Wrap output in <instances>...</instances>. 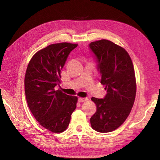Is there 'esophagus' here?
Listing matches in <instances>:
<instances>
[{
    "label": "esophagus",
    "mask_w": 160,
    "mask_h": 160,
    "mask_svg": "<svg viewBox=\"0 0 160 160\" xmlns=\"http://www.w3.org/2000/svg\"><path fill=\"white\" fill-rule=\"evenodd\" d=\"M88 100V98H82V97H79L78 98V102H84Z\"/></svg>",
    "instance_id": "1"
}]
</instances>
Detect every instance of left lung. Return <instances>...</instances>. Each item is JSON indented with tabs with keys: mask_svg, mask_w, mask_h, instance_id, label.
Here are the masks:
<instances>
[{
	"mask_svg": "<svg viewBox=\"0 0 160 160\" xmlns=\"http://www.w3.org/2000/svg\"><path fill=\"white\" fill-rule=\"evenodd\" d=\"M101 82L107 94L103 99L92 97L97 112L90 118L91 126L100 132H111L123 124L133 106L136 82L133 65L123 48L106 39L91 42Z\"/></svg>",
	"mask_w": 160,
	"mask_h": 160,
	"instance_id": "obj_1",
	"label": "left lung"
}]
</instances>
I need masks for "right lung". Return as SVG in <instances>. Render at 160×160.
Wrapping results in <instances>:
<instances>
[{
  "label": "right lung",
  "mask_w": 160,
  "mask_h": 160,
  "mask_svg": "<svg viewBox=\"0 0 160 160\" xmlns=\"http://www.w3.org/2000/svg\"><path fill=\"white\" fill-rule=\"evenodd\" d=\"M77 47L66 42L48 46L34 54L26 70L25 91L29 109L40 125L56 133L66 131L76 108L77 97L54 88L61 83V70Z\"/></svg>",
  "instance_id": "1"
}]
</instances>
